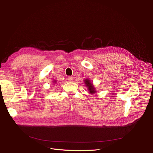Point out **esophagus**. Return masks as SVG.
Returning a JSON list of instances; mask_svg holds the SVG:
<instances>
[{"label": "esophagus", "instance_id": "34e87169", "mask_svg": "<svg viewBox=\"0 0 153 153\" xmlns=\"http://www.w3.org/2000/svg\"><path fill=\"white\" fill-rule=\"evenodd\" d=\"M67 79H68V81L69 82H72V81H73V77H71V76H69V77H68Z\"/></svg>", "mask_w": 153, "mask_h": 153}]
</instances>
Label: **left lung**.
I'll return each mask as SVG.
<instances>
[{
	"mask_svg": "<svg viewBox=\"0 0 153 153\" xmlns=\"http://www.w3.org/2000/svg\"><path fill=\"white\" fill-rule=\"evenodd\" d=\"M85 84L86 85V86L87 87L89 91V92L91 94H94L95 93V89L94 88V85L91 84V82H90V81L89 79H86L85 80Z\"/></svg>",
	"mask_w": 153,
	"mask_h": 153,
	"instance_id": "1",
	"label": "left lung"
}]
</instances>
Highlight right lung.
I'll return each instance as SVG.
<instances>
[{
    "label": "right lung",
    "instance_id": "right-lung-1",
    "mask_svg": "<svg viewBox=\"0 0 153 153\" xmlns=\"http://www.w3.org/2000/svg\"><path fill=\"white\" fill-rule=\"evenodd\" d=\"M55 82H54V83H55Z\"/></svg>",
    "mask_w": 153,
    "mask_h": 153
}]
</instances>
